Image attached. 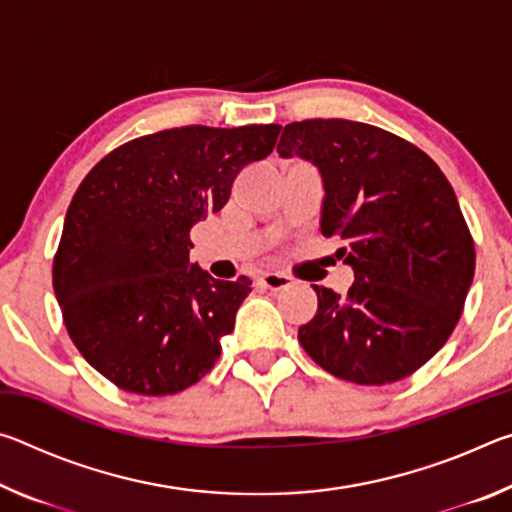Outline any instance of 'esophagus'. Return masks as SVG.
Here are the masks:
<instances>
[{"label":"esophagus","instance_id":"obj_1","mask_svg":"<svg viewBox=\"0 0 512 512\" xmlns=\"http://www.w3.org/2000/svg\"><path fill=\"white\" fill-rule=\"evenodd\" d=\"M257 282L262 284L264 289H271V291H280V289H287L291 284V277L284 275V273H277V271H264L262 275L257 277Z\"/></svg>","mask_w":512,"mask_h":512}]
</instances>
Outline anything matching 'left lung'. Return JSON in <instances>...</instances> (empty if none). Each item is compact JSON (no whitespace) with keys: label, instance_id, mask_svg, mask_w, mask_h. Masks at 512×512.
<instances>
[{"label":"left lung","instance_id":"left-lung-1","mask_svg":"<svg viewBox=\"0 0 512 512\" xmlns=\"http://www.w3.org/2000/svg\"><path fill=\"white\" fill-rule=\"evenodd\" d=\"M280 158L323 178L320 232L343 239L348 296L318 287V311L298 329L329 375L381 386L409 377L447 343L474 277V241L445 173L402 137L350 119L284 126Z\"/></svg>","mask_w":512,"mask_h":512}]
</instances>
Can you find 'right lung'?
<instances>
[{
    "instance_id": "obj_1",
    "label": "right lung",
    "mask_w": 512,
    "mask_h": 512,
    "mask_svg": "<svg viewBox=\"0 0 512 512\" xmlns=\"http://www.w3.org/2000/svg\"><path fill=\"white\" fill-rule=\"evenodd\" d=\"M277 124L185 126L108 153L69 203L54 293L79 352L112 384L173 395L214 368L250 282L189 264V232L228 203L237 173L264 160Z\"/></svg>"
}]
</instances>
